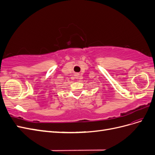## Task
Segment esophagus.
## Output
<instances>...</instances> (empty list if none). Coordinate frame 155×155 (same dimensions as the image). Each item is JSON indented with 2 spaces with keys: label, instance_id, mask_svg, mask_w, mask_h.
<instances>
[{
  "label": "esophagus",
  "instance_id": "1",
  "mask_svg": "<svg viewBox=\"0 0 155 155\" xmlns=\"http://www.w3.org/2000/svg\"><path fill=\"white\" fill-rule=\"evenodd\" d=\"M76 76V78H78V74H76V76Z\"/></svg>",
  "mask_w": 155,
  "mask_h": 155
}]
</instances>
